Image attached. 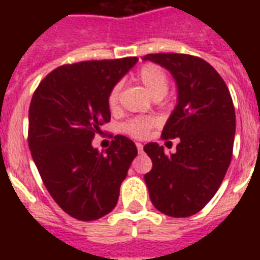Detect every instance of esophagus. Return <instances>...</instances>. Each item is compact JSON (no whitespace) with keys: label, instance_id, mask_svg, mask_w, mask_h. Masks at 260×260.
<instances>
[{"label":"esophagus","instance_id":"esophagus-1","mask_svg":"<svg viewBox=\"0 0 260 260\" xmlns=\"http://www.w3.org/2000/svg\"><path fill=\"white\" fill-rule=\"evenodd\" d=\"M136 149H138V152L142 153L143 152V145L142 143H136Z\"/></svg>","mask_w":260,"mask_h":260}]
</instances>
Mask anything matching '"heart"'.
Returning a JSON list of instances; mask_svg holds the SVG:
<instances>
[{
	"instance_id": "heart-1",
	"label": "heart",
	"mask_w": 260,
	"mask_h": 260,
	"mask_svg": "<svg viewBox=\"0 0 260 260\" xmlns=\"http://www.w3.org/2000/svg\"><path fill=\"white\" fill-rule=\"evenodd\" d=\"M136 79L141 82L143 87L150 96L156 100V99H161L166 96V93L169 90V79L167 75L164 74V71L160 67L154 64H146L143 65L138 74H136ZM118 97H119V86H114L110 90L107 97L108 107L111 110H115L118 106ZM156 124V121L152 117H136L129 121H126L122 124L121 129L125 132L126 135L132 136V138H143L146 135L149 129L153 125Z\"/></svg>"
}]
</instances>
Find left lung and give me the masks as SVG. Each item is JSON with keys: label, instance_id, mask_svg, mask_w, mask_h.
I'll return each instance as SVG.
<instances>
[{"label": "left lung", "instance_id": "1", "mask_svg": "<svg viewBox=\"0 0 260 260\" xmlns=\"http://www.w3.org/2000/svg\"><path fill=\"white\" fill-rule=\"evenodd\" d=\"M170 71L177 83V106L163 128V139L180 138L177 152L163 146L143 147L152 158L145 175L153 206L171 217L195 214L221 185L233 157L235 111L229 87L205 59L188 54H147Z\"/></svg>", "mask_w": 260, "mask_h": 260}]
</instances>
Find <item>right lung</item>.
Returning <instances> with one entry per match:
<instances>
[{"instance_id": "1", "label": "right lung", "mask_w": 260, "mask_h": 260, "mask_svg": "<svg viewBox=\"0 0 260 260\" xmlns=\"http://www.w3.org/2000/svg\"><path fill=\"white\" fill-rule=\"evenodd\" d=\"M136 57L83 61L54 69L37 86L29 107V147L44 185L65 213L91 221L113 210L119 186L138 154L115 135L106 154L91 146L111 119L107 97Z\"/></svg>"}]
</instances>
